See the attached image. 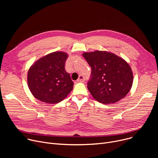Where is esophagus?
<instances>
[{"label":"esophagus","instance_id":"1","mask_svg":"<svg viewBox=\"0 0 158 158\" xmlns=\"http://www.w3.org/2000/svg\"><path fill=\"white\" fill-rule=\"evenodd\" d=\"M85 77H84L83 76H82V75H80V76H79V78H78V79L77 80V82H84V81H85Z\"/></svg>","mask_w":158,"mask_h":158}]
</instances>
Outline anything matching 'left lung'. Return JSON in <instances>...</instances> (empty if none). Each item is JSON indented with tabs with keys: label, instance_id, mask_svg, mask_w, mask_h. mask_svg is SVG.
<instances>
[{
	"label": "left lung",
	"instance_id": "left-lung-1",
	"mask_svg": "<svg viewBox=\"0 0 158 158\" xmlns=\"http://www.w3.org/2000/svg\"><path fill=\"white\" fill-rule=\"evenodd\" d=\"M82 56L92 68L87 88L95 100L107 104L126 97L132 87L133 74L125 60L107 51L85 52Z\"/></svg>",
	"mask_w": 158,
	"mask_h": 158
}]
</instances>
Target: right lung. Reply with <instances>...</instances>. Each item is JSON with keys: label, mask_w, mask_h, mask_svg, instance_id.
Returning a JSON list of instances; mask_svg holds the SVG:
<instances>
[{"label": "right lung", "mask_w": 158, "mask_h": 158, "mask_svg": "<svg viewBox=\"0 0 158 158\" xmlns=\"http://www.w3.org/2000/svg\"><path fill=\"white\" fill-rule=\"evenodd\" d=\"M67 58L65 52H54L41 57L31 66L27 84L31 94L38 100L56 104L70 93L73 82L64 69Z\"/></svg>", "instance_id": "right-lung-1"}]
</instances>
